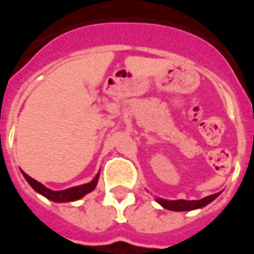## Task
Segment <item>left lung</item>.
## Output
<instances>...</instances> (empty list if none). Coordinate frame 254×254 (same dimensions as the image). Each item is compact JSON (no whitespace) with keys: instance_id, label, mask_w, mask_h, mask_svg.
<instances>
[{"instance_id":"obj_1","label":"left lung","mask_w":254,"mask_h":254,"mask_svg":"<svg viewBox=\"0 0 254 254\" xmlns=\"http://www.w3.org/2000/svg\"><path fill=\"white\" fill-rule=\"evenodd\" d=\"M220 193L211 194V196L205 197L202 199H194V201H187V199H177V201H168V199L156 198L159 203L163 206L164 208L170 211H190L196 210V208H201L206 206L207 203L212 202Z\"/></svg>"}]
</instances>
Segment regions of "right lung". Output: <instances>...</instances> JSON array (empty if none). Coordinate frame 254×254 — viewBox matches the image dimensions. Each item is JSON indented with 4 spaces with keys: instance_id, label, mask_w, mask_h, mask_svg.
<instances>
[{
    "instance_id": "obj_1",
    "label": "right lung",
    "mask_w": 254,
    "mask_h": 254,
    "mask_svg": "<svg viewBox=\"0 0 254 254\" xmlns=\"http://www.w3.org/2000/svg\"><path fill=\"white\" fill-rule=\"evenodd\" d=\"M22 176L25 177L28 183L31 187L34 188V190H37L38 193H40L42 196L46 197V198L51 199L53 202H68V201H76V199L81 198V197H84L85 194L91 192V190L95 188L96 183H98V179H99V173H98L95 178H94L90 183L77 186V187L67 188V190H49V188L44 187L42 183H39L38 181L33 179L31 177H29L26 173L22 172Z\"/></svg>"
}]
</instances>
